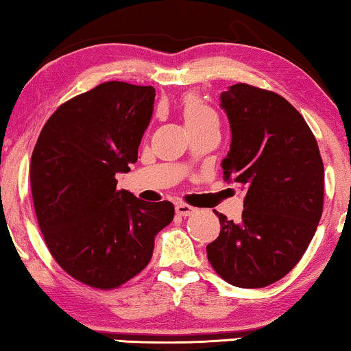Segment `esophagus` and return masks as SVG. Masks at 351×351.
<instances>
[{
    "label": "esophagus",
    "mask_w": 351,
    "mask_h": 351,
    "mask_svg": "<svg viewBox=\"0 0 351 351\" xmlns=\"http://www.w3.org/2000/svg\"><path fill=\"white\" fill-rule=\"evenodd\" d=\"M176 213H177V215H180V217H186V215L195 213V208H191V206H189V204L179 203V204H176Z\"/></svg>",
    "instance_id": "esophagus-1"
}]
</instances>
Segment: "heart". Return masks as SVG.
<instances>
[{"mask_svg":"<svg viewBox=\"0 0 351 351\" xmlns=\"http://www.w3.org/2000/svg\"><path fill=\"white\" fill-rule=\"evenodd\" d=\"M182 112H184L186 128L198 126V124L208 121V119H217L213 110L196 95H186L184 104H182Z\"/></svg>","mask_w":351,"mask_h":351,"instance_id":"heart-1","label":"heart"}]
</instances>
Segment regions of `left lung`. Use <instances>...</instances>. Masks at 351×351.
<instances>
[{
    "label": "left lung",
    "instance_id": "8db88e82",
    "mask_svg": "<svg viewBox=\"0 0 351 351\" xmlns=\"http://www.w3.org/2000/svg\"><path fill=\"white\" fill-rule=\"evenodd\" d=\"M232 143L225 180L246 190L238 222L215 213L220 234L206 246L220 278L256 289L285 278L304 256L324 203V166L305 119L280 94L238 83L220 94Z\"/></svg>",
    "mask_w": 351,
    "mask_h": 351
}]
</instances>
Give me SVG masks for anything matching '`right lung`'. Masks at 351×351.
<instances>
[{"mask_svg":"<svg viewBox=\"0 0 351 351\" xmlns=\"http://www.w3.org/2000/svg\"><path fill=\"white\" fill-rule=\"evenodd\" d=\"M155 88L108 81L62 104L41 129L30 165L38 225L56 262L76 281L114 289L150 262L174 219L169 201L117 190L137 161Z\"/></svg>","mask_w":351,"mask_h":351,"instance_id":"obj_1","label":"right lung"}]
</instances>
